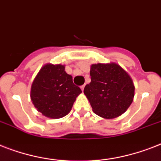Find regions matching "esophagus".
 Here are the masks:
<instances>
[{
	"mask_svg": "<svg viewBox=\"0 0 161 161\" xmlns=\"http://www.w3.org/2000/svg\"><path fill=\"white\" fill-rule=\"evenodd\" d=\"M84 87H85V84L81 86V89H82V91H83V90H84Z\"/></svg>",
	"mask_w": 161,
	"mask_h": 161,
	"instance_id": "obj_1",
	"label": "esophagus"
}]
</instances>
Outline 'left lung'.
I'll use <instances>...</instances> for the list:
<instances>
[{
  "label": "left lung",
  "mask_w": 161,
  "mask_h": 161,
  "mask_svg": "<svg viewBox=\"0 0 161 161\" xmlns=\"http://www.w3.org/2000/svg\"><path fill=\"white\" fill-rule=\"evenodd\" d=\"M91 83L83 92L99 117L112 119L127 110L133 101L135 87L130 75L120 65L92 64L90 69Z\"/></svg>",
  "instance_id": "left-lung-1"
}]
</instances>
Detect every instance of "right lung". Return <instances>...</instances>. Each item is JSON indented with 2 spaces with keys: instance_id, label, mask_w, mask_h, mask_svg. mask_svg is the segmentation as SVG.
Instances as JSON below:
<instances>
[{
  "instance_id": "right-lung-1",
  "label": "right lung",
  "mask_w": 161,
  "mask_h": 161,
  "mask_svg": "<svg viewBox=\"0 0 161 161\" xmlns=\"http://www.w3.org/2000/svg\"><path fill=\"white\" fill-rule=\"evenodd\" d=\"M64 69V65L47 64L41 68L31 86V97L34 106L49 118L66 116L82 92Z\"/></svg>"
}]
</instances>
